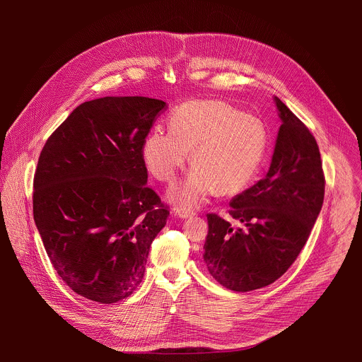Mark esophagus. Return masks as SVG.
Listing matches in <instances>:
<instances>
[{"instance_id":"obj_1","label":"esophagus","mask_w":362,"mask_h":362,"mask_svg":"<svg viewBox=\"0 0 362 362\" xmlns=\"http://www.w3.org/2000/svg\"><path fill=\"white\" fill-rule=\"evenodd\" d=\"M175 215H176L177 218H180V219H187V218H192L194 214H193V212H190V211H186V209L177 208V209L175 211Z\"/></svg>"}]
</instances>
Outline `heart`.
<instances>
[{
  "mask_svg": "<svg viewBox=\"0 0 362 362\" xmlns=\"http://www.w3.org/2000/svg\"><path fill=\"white\" fill-rule=\"evenodd\" d=\"M170 130L154 127L141 146L148 173L163 183L176 180L189 159L194 168L170 197L185 208H199L218 189L246 187L264 162L268 132L264 122L219 100L189 101L169 116Z\"/></svg>",
  "mask_w": 362,
  "mask_h": 362,
  "instance_id": "1",
  "label": "heart"
}]
</instances>
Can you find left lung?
<instances>
[{"label":"left lung","instance_id":"left-lung-1","mask_svg":"<svg viewBox=\"0 0 362 362\" xmlns=\"http://www.w3.org/2000/svg\"><path fill=\"white\" fill-rule=\"evenodd\" d=\"M275 103L282 124L267 176L230 200L236 225L208 214L204 264L222 286L236 292L268 286L289 269L324 203L317 140L278 97Z\"/></svg>","mask_w":362,"mask_h":362}]
</instances>
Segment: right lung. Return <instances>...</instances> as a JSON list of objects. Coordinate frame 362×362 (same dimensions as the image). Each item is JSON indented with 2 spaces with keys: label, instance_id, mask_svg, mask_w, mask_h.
<instances>
[{
  "label": "right lung",
  "instance_id": "obj_1",
  "mask_svg": "<svg viewBox=\"0 0 362 362\" xmlns=\"http://www.w3.org/2000/svg\"><path fill=\"white\" fill-rule=\"evenodd\" d=\"M166 103L103 97L80 105L47 139L33 214L59 276L100 303L130 296L169 206L146 186L141 146Z\"/></svg>",
  "mask_w": 362,
  "mask_h": 362
}]
</instances>
